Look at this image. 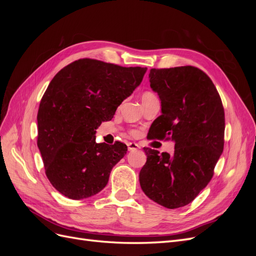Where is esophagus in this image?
Wrapping results in <instances>:
<instances>
[{"instance_id":"obj_1","label":"esophagus","mask_w":256,"mask_h":256,"mask_svg":"<svg viewBox=\"0 0 256 256\" xmlns=\"http://www.w3.org/2000/svg\"><path fill=\"white\" fill-rule=\"evenodd\" d=\"M127 146H128V150H134L140 148V145L134 143V142H129V143H127Z\"/></svg>"}]
</instances>
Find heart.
I'll return each mask as SVG.
<instances>
[{
  "mask_svg": "<svg viewBox=\"0 0 256 256\" xmlns=\"http://www.w3.org/2000/svg\"><path fill=\"white\" fill-rule=\"evenodd\" d=\"M152 96H154V95L152 94V92H144L143 95H142V102H143V100H146V99L152 97Z\"/></svg>",
  "mask_w": 256,
  "mask_h": 256,
  "instance_id": "1",
  "label": "heart"
}]
</instances>
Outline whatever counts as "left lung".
Returning <instances> with one entry per match:
<instances>
[{"instance_id":"1","label":"left lung","mask_w":256,"mask_h":256,"mask_svg":"<svg viewBox=\"0 0 256 256\" xmlns=\"http://www.w3.org/2000/svg\"><path fill=\"white\" fill-rule=\"evenodd\" d=\"M150 88L161 100V115L148 138L175 142L173 154L144 148L138 175L143 192L168 209L188 205L214 175L224 146L226 118L210 78L193 66L150 69Z\"/></svg>"}]
</instances>
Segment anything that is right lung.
<instances>
[{
    "mask_svg": "<svg viewBox=\"0 0 256 256\" xmlns=\"http://www.w3.org/2000/svg\"><path fill=\"white\" fill-rule=\"evenodd\" d=\"M146 70L81 58L51 80L38 109L37 146L49 182L66 198H86L106 186L127 146L96 143V129L113 118Z\"/></svg>",
    "mask_w": 256,
    "mask_h": 256,
    "instance_id": "obj_1",
    "label": "right lung"
}]
</instances>
